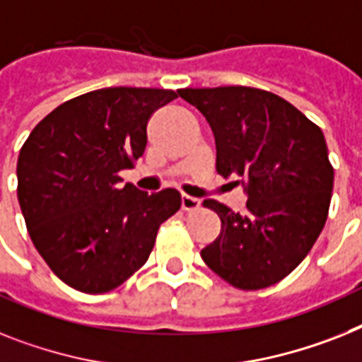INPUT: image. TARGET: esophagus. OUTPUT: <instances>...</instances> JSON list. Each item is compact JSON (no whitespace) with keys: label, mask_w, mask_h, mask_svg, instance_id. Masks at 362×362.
Returning a JSON list of instances; mask_svg holds the SVG:
<instances>
[{"label":"esophagus","mask_w":362,"mask_h":362,"mask_svg":"<svg viewBox=\"0 0 362 362\" xmlns=\"http://www.w3.org/2000/svg\"><path fill=\"white\" fill-rule=\"evenodd\" d=\"M198 207H199L198 198H192V196H187V194L181 196V209H183V211H192V209H198Z\"/></svg>","instance_id":"1"}]
</instances>
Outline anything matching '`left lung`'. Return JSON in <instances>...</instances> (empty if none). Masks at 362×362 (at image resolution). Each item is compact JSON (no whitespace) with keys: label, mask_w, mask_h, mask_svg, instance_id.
<instances>
[{"label":"left lung","mask_w":362,"mask_h":362,"mask_svg":"<svg viewBox=\"0 0 362 362\" xmlns=\"http://www.w3.org/2000/svg\"><path fill=\"white\" fill-rule=\"evenodd\" d=\"M179 95L213 129L218 174L247 196L242 214L203 202L222 229L202 259L242 291L276 285L305 259L327 220L333 166L324 133L288 101L259 88H183Z\"/></svg>","instance_id":"1"}]
</instances>
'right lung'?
<instances>
[{"label": "right lung", "mask_w": 362, "mask_h": 362, "mask_svg": "<svg viewBox=\"0 0 362 362\" xmlns=\"http://www.w3.org/2000/svg\"><path fill=\"white\" fill-rule=\"evenodd\" d=\"M177 94L110 86L52 110L18 157V202L42 259L76 291L101 294L144 267L160 223L181 207L174 188L142 192L118 172L148 142L149 116Z\"/></svg>", "instance_id": "1"}]
</instances>
